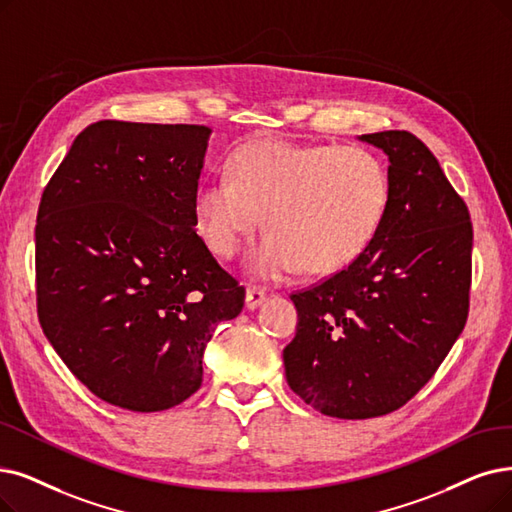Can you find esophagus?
Instances as JSON below:
<instances>
[{
  "label": "esophagus",
  "mask_w": 512,
  "mask_h": 512,
  "mask_svg": "<svg viewBox=\"0 0 512 512\" xmlns=\"http://www.w3.org/2000/svg\"><path fill=\"white\" fill-rule=\"evenodd\" d=\"M267 300V294H264L260 288H248V292H245V309H258V306Z\"/></svg>",
  "instance_id": "1"
}]
</instances>
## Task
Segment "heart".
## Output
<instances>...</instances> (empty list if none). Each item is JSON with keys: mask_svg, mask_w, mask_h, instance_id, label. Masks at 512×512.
<instances>
[{"mask_svg": "<svg viewBox=\"0 0 512 512\" xmlns=\"http://www.w3.org/2000/svg\"><path fill=\"white\" fill-rule=\"evenodd\" d=\"M229 176H203L193 193L199 235L210 252L233 258L264 218V235L248 254V273L283 281L302 264L332 273L367 250L393 201L391 172L359 145H292L260 138L229 159Z\"/></svg>", "mask_w": 512, "mask_h": 512, "instance_id": "obj_1", "label": "heart"}]
</instances>
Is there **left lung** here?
Returning a JSON list of instances; mask_svg holds the SVG:
<instances>
[{
	"label": "left lung",
	"mask_w": 512,
	"mask_h": 512,
	"mask_svg": "<svg viewBox=\"0 0 512 512\" xmlns=\"http://www.w3.org/2000/svg\"><path fill=\"white\" fill-rule=\"evenodd\" d=\"M359 138L388 155L391 210L349 267L290 296L283 349L292 391L344 420L391 414L433 378L464 330L473 271L470 214L437 157L405 130Z\"/></svg>",
	"instance_id": "obj_1"
}]
</instances>
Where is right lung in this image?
<instances>
[{"label": "right lung", "instance_id": "1", "mask_svg": "<svg viewBox=\"0 0 512 512\" xmlns=\"http://www.w3.org/2000/svg\"><path fill=\"white\" fill-rule=\"evenodd\" d=\"M212 130L105 119L81 132L39 203L37 317L90 391L161 412L203 380V351L243 285L195 233Z\"/></svg>", "mask_w": 512, "mask_h": 512}]
</instances>
